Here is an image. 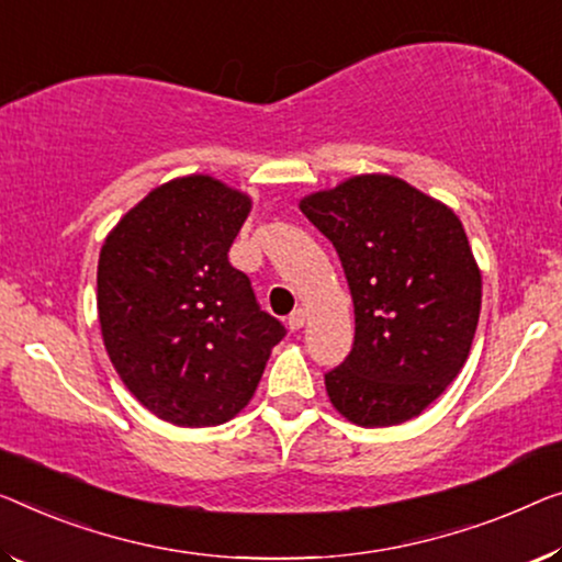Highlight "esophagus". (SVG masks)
<instances>
[{"instance_id":"obj_1","label":"esophagus","mask_w":562,"mask_h":562,"mask_svg":"<svg viewBox=\"0 0 562 562\" xmlns=\"http://www.w3.org/2000/svg\"><path fill=\"white\" fill-rule=\"evenodd\" d=\"M305 321H307V313L303 307H297V310H292L290 313V317H288V325H290V330H300L305 325Z\"/></svg>"}]
</instances>
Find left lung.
<instances>
[{
	"label": "left lung",
	"instance_id": "left-lung-1",
	"mask_svg": "<svg viewBox=\"0 0 562 562\" xmlns=\"http://www.w3.org/2000/svg\"><path fill=\"white\" fill-rule=\"evenodd\" d=\"M333 241L356 313L353 348L325 373L358 426L404 424L457 379L482 307V274L459 216L396 176L366 173L300 201Z\"/></svg>",
	"mask_w": 562,
	"mask_h": 562
}]
</instances>
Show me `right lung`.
<instances>
[{
    "instance_id": "right-lung-1",
    "label": "right lung",
    "mask_w": 562,
    "mask_h": 562,
    "mask_svg": "<svg viewBox=\"0 0 562 562\" xmlns=\"http://www.w3.org/2000/svg\"><path fill=\"white\" fill-rule=\"evenodd\" d=\"M249 209L227 183L183 176L138 201L100 249L105 350L133 396L169 424L229 422L288 333L229 265Z\"/></svg>"
}]
</instances>
